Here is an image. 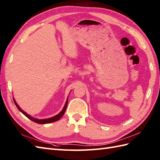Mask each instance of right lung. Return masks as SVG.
<instances>
[{
	"mask_svg": "<svg viewBox=\"0 0 160 160\" xmlns=\"http://www.w3.org/2000/svg\"><path fill=\"white\" fill-rule=\"evenodd\" d=\"M13 102H14V103H15V104H16V107L18 108V109L22 113H23L26 117H28V118H29V119H31V121H34V122H37V123H39V124H46V123H50V122H55V121H58V119H60V118L62 117V115L64 114V113H65V112L66 108H67V106H68V100H67V102H66L65 104V106H64V108H63V109L62 110V111H61V112L60 113L58 114L57 115H56V116H54V117H51V118H46V119H38V118L31 117V116H30V115L27 114V113H26L25 112H24V111L20 108L19 107V106H18V105L17 104V103L16 102V101H15L14 99H13Z\"/></svg>",
	"mask_w": 160,
	"mask_h": 160,
	"instance_id": "add662e5",
	"label": "right lung"
}]
</instances>
